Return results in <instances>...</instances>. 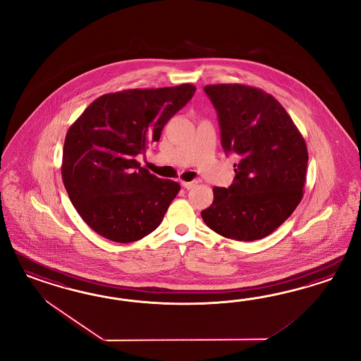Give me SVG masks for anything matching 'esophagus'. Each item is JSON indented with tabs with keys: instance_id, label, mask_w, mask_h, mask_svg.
<instances>
[{
	"instance_id": "34e87169",
	"label": "esophagus",
	"mask_w": 361,
	"mask_h": 361,
	"mask_svg": "<svg viewBox=\"0 0 361 361\" xmlns=\"http://www.w3.org/2000/svg\"><path fill=\"white\" fill-rule=\"evenodd\" d=\"M196 184L197 181H181V185L184 186L185 189H192Z\"/></svg>"
}]
</instances>
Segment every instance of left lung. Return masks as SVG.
Wrapping results in <instances>:
<instances>
[{
    "label": "left lung",
    "mask_w": 361,
    "mask_h": 361,
    "mask_svg": "<svg viewBox=\"0 0 361 361\" xmlns=\"http://www.w3.org/2000/svg\"><path fill=\"white\" fill-rule=\"evenodd\" d=\"M204 91L219 116L221 145L240 156L229 188H213L214 200L201 217L230 240L271 234L303 197L308 153L283 106L259 88L210 85Z\"/></svg>",
    "instance_id": "1"
}]
</instances>
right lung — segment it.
Masks as SVG:
<instances>
[{
    "instance_id": "1",
    "label": "right lung",
    "mask_w": 361,
    "mask_h": 361,
    "mask_svg": "<svg viewBox=\"0 0 361 361\" xmlns=\"http://www.w3.org/2000/svg\"><path fill=\"white\" fill-rule=\"evenodd\" d=\"M196 87L133 88L95 99L66 133L62 180L79 216L114 242L156 229L180 190L140 166L136 156L159 142L165 124Z\"/></svg>"
}]
</instances>
